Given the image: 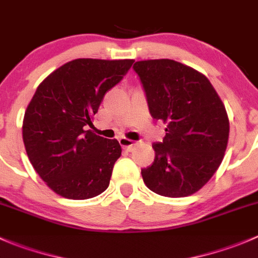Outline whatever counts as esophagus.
I'll return each instance as SVG.
<instances>
[{
  "label": "esophagus",
  "mask_w": 258,
  "mask_h": 258,
  "mask_svg": "<svg viewBox=\"0 0 258 258\" xmlns=\"http://www.w3.org/2000/svg\"><path fill=\"white\" fill-rule=\"evenodd\" d=\"M119 145L123 148H126L127 151H132L134 150L135 145H136V142L132 141V140L130 139H126V137H121V139H119Z\"/></svg>",
  "instance_id": "1"
}]
</instances>
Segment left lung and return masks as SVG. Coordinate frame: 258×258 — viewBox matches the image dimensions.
<instances>
[{
    "mask_svg": "<svg viewBox=\"0 0 258 258\" xmlns=\"http://www.w3.org/2000/svg\"><path fill=\"white\" fill-rule=\"evenodd\" d=\"M150 112L166 124L153 144L155 160L141 170L146 186L165 197H186L201 189L225 156L230 121L225 105L201 72L168 58L137 61Z\"/></svg>",
    "mask_w": 258,
    "mask_h": 258,
    "instance_id": "left-lung-1",
    "label": "left lung"
}]
</instances>
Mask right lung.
<instances>
[{"instance_id":"add662e5","label":"right lung","mask_w":258,"mask_h":258,"mask_svg":"<svg viewBox=\"0 0 258 258\" xmlns=\"http://www.w3.org/2000/svg\"><path fill=\"white\" fill-rule=\"evenodd\" d=\"M132 63L134 59L77 58L38 85L23 117L22 137L31 165L54 194L87 200L110 184L121 146L85 126H92L105 93Z\"/></svg>"}]
</instances>
